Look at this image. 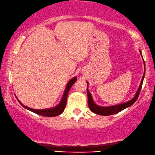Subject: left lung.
<instances>
[{
	"label": "left lung",
	"mask_w": 155,
	"mask_h": 155,
	"mask_svg": "<svg viewBox=\"0 0 155 155\" xmlns=\"http://www.w3.org/2000/svg\"><path fill=\"white\" fill-rule=\"evenodd\" d=\"M141 54V51H140ZM142 55V54H141ZM144 61V60H143ZM144 64H145V61H144ZM145 73L143 74V78H142L138 90H137L136 94H135V97L133 98L130 100L129 101H127V102H125L124 104H118V105H115V106H111V107H99V106L97 105L93 101L92 95L89 92L88 89L87 88V97H88V106L90 109L92 111V112H94V114H99V115H101V116H109V115H112V114H117L118 112L123 111V110L126 109L133 104L136 100L138 98L140 92L141 88H142V85H143V79L144 77H145Z\"/></svg>",
	"instance_id": "1"
}]
</instances>
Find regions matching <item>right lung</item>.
I'll use <instances>...</instances> for the list:
<instances>
[{"label":"right lung","instance_id":"1","mask_svg":"<svg viewBox=\"0 0 155 155\" xmlns=\"http://www.w3.org/2000/svg\"><path fill=\"white\" fill-rule=\"evenodd\" d=\"M76 80H77V78L74 77L73 78L70 80V81L68 82L66 88H65L64 94L63 95L62 99H61V102L58 104L56 107L54 108H51V109H31V108H29L26 107V106L23 105L22 103L19 101V102L20 103V104L23 107L25 108V109L29 110V111L34 112V113L39 114V115L43 116H46V117H54V116H58L61 114L64 111L65 106H66V102H67V97L68 94L70 89L71 88V87L73 86V84L75 83Z\"/></svg>","mask_w":155,"mask_h":155}]
</instances>
